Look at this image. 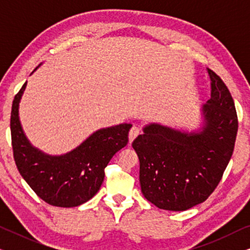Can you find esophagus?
<instances>
[{"instance_id":"obj_1","label":"esophagus","mask_w":250,"mask_h":250,"mask_svg":"<svg viewBox=\"0 0 250 250\" xmlns=\"http://www.w3.org/2000/svg\"><path fill=\"white\" fill-rule=\"evenodd\" d=\"M139 134H140V128L136 125H134L131 128V131H129V134H128L129 142H133V140H134Z\"/></svg>"}]
</instances>
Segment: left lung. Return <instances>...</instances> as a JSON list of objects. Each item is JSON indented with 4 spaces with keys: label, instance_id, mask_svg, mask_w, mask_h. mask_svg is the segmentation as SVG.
<instances>
[{
    "label": "left lung",
    "instance_id": "1",
    "mask_svg": "<svg viewBox=\"0 0 250 250\" xmlns=\"http://www.w3.org/2000/svg\"><path fill=\"white\" fill-rule=\"evenodd\" d=\"M210 99L196 128L149 123L132 146L140 160L143 196L160 209L182 211L204 203L220 183L233 152L238 118L220 76L207 68Z\"/></svg>",
    "mask_w": 250,
    "mask_h": 250
}]
</instances>
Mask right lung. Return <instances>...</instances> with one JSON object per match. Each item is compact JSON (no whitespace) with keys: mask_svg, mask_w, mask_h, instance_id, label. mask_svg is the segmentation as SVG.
Returning a JSON list of instances; mask_svg holds the SVG:
<instances>
[{"mask_svg":"<svg viewBox=\"0 0 250 250\" xmlns=\"http://www.w3.org/2000/svg\"><path fill=\"white\" fill-rule=\"evenodd\" d=\"M26 86L27 82L15 97L10 123L17 168L45 203L66 208L80 206L97 194L108 163L127 145L132 124L123 123L100 128L70 151L50 155L34 146L23 132L19 104Z\"/></svg>","mask_w":250,"mask_h":250,"instance_id":"obj_1","label":"right lung"}]
</instances>
